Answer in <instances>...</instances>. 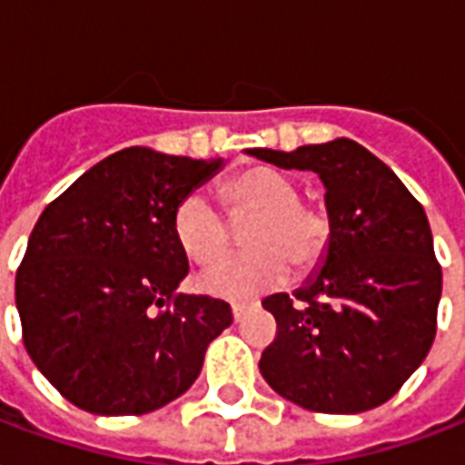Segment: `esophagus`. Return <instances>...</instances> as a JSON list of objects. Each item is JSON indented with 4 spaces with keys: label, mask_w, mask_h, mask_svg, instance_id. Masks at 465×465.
Here are the masks:
<instances>
[{
    "label": "esophagus",
    "mask_w": 465,
    "mask_h": 465,
    "mask_svg": "<svg viewBox=\"0 0 465 465\" xmlns=\"http://www.w3.org/2000/svg\"><path fill=\"white\" fill-rule=\"evenodd\" d=\"M243 308H246V305H239V302H233V305H232V315H233V320H236V322L242 320Z\"/></svg>",
    "instance_id": "esophagus-1"
}]
</instances>
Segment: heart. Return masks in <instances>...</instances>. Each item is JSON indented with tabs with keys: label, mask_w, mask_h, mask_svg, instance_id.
Masks as SVG:
<instances>
[{
	"label": "heart",
	"mask_w": 465,
	"mask_h": 465,
	"mask_svg": "<svg viewBox=\"0 0 465 465\" xmlns=\"http://www.w3.org/2000/svg\"><path fill=\"white\" fill-rule=\"evenodd\" d=\"M233 219L256 216L246 232L251 253L229 256L206 268L202 291L223 301H249L273 291L288 278V263L305 273L325 259L332 236L330 214L320 204L301 202V187L285 172L256 164L223 184ZM174 239L189 259L212 263L229 249V223L202 194H189L174 212Z\"/></svg>",
	"instance_id": "obj_1"
}]
</instances>
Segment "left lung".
<instances>
[{
    "mask_svg": "<svg viewBox=\"0 0 465 465\" xmlns=\"http://www.w3.org/2000/svg\"><path fill=\"white\" fill-rule=\"evenodd\" d=\"M283 170H312L325 184L332 236L322 268L263 308L278 322L261 374L288 401L320 414L384 404L431 350L441 266L424 206L355 140L293 153L246 150Z\"/></svg>",
    "mask_w": 465,
    "mask_h": 465,
    "instance_id": "left-lung-1",
    "label": "left lung"
}]
</instances>
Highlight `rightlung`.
Segmentation results:
<instances>
[{
    "label": "right lung",
    "mask_w": 465,
    "mask_h": 465,
    "mask_svg": "<svg viewBox=\"0 0 465 465\" xmlns=\"http://www.w3.org/2000/svg\"><path fill=\"white\" fill-rule=\"evenodd\" d=\"M223 160L125 147L54 199L16 271L24 347L84 411L147 414L194 384L229 302L177 293L174 212Z\"/></svg>",
    "instance_id": "1"
}]
</instances>
